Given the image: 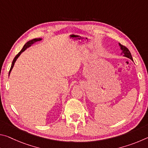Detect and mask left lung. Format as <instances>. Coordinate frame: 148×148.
<instances>
[{
	"mask_svg": "<svg viewBox=\"0 0 148 148\" xmlns=\"http://www.w3.org/2000/svg\"><path fill=\"white\" fill-rule=\"evenodd\" d=\"M119 46L120 47V49H121L122 50V52H121V55L123 54V56L127 57V58H129L130 59H131L132 61H133V59H132V56H131V52H130L129 50L126 47L123 46V45H121V44L119 43Z\"/></svg>",
	"mask_w": 148,
	"mask_h": 148,
	"instance_id": "8db88e82",
	"label": "left lung"
}]
</instances>
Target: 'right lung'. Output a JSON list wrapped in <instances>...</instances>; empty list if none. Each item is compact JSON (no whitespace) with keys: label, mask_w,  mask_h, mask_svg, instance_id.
<instances>
[{"label":"right lung","mask_w":148,"mask_h":148,"mask_svg":"<svg viewBox=\"0 0 148 148\" xmlns=\"http://www.w3.org/2000/svg\"><path fill=\"white\" fill-rule=\"evenodd\" d=\"M41 40H42V38H34V39L31 40H29V42H27V43L24 45V46L23 47V48H22V49L21 50V51H20L19 52L18 54H17V56H16V57H15V58L14 59L13 61H12L11 68H10V71H9V76H10V72H11V71H12V69H13V67H14V64H15V62H16L17 59L18 58V57H19V56L21 54L22 52H23V51H25V50L27 48H28V47H31L32 44H34V43H36V42H39V41H41Z\"/></svg>","instance_id":"1"}]
</instances>
